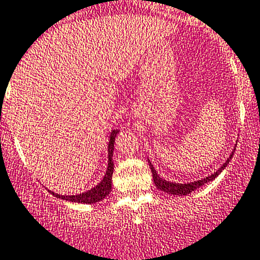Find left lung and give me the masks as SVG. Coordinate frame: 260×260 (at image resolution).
Instances as JSON below:
<instances>
[{"label": "left lung", "instance_id": "8db88e82", "mask_svg": "<svg viewBox=\"0 0 260 260\" xmlns=\"http://www.w3.org/2000/svg\"><path fill=\"white\" fill-rule=\"evenodd\" d=\"M235 147H237V146H235ZM233 154H234V151L232 152V154L229 156V158L225 161V164L222 165V166L220 167V169L217 170L216 172L211 174L210 176L205 177V179H203V180H198V181H193V182H187V183H176V182H171V181H166V180L161 179V177H159V175L156 172V170H154L153 165H152L149 161H148V164H149V167H151V170H152L153 182H154V185L157 186V188H159V190L165 191V192H167V193H171V195H187V193L195 191L196 188L201 187V186L205 185V183H208V182H210V181L215 180V177H216L219 174H221L222 170H224L225 167L229 165V161L232 159Z\"/></svg>", "mask_w": 260, "mask_h": 260}]
</instances>
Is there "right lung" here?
<instances>
[{
	"label": "right lung",
	"instance_id": "right-lung-1",
	"mask_svg": "<svg viewBox=\"0 0 260 260\" xmlns=\"http://www.w3.org/2000/svg\"><path fill=\"white\" fill-rule=\"evenodd\" d=\"M119 131L113 129L111 133V137H109V146H108V167H107V172L104 175L103 180L95 186V187L90 188L86 192L79 193V195H60V193H55L52 191L50 192L52 193L56 198L62 199V200L72 201V203H81V204H94L98 203V201L103 200L106 196L109 195V192L112 191V175H113L114 170V164H113V151H114V140L115 136L118 135Z\"/></svg>",
	"mask_w": 260,
	"mask_h": 260
}]
</instances>
